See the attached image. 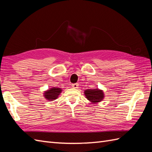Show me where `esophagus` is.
<instances>
[{"instance_id": "obj_1", "label": "esophagus", "mask_w": 152, "mask_h": 152, "mask_svg": "<svg viewBox=\"0 0 152 152\" xmlns=\"http://www.w3.org/2000/svg\"><path fill=\"white\" fill-rule=\"evenodd\" d=\"M78 87H79V85L77 83H74L72 85V87L75 88H78Z\"/></svg>"}]
</instances>
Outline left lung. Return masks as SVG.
Here are the masks:
<instances>
[{
	"mask_svg": "<svg viewBox=\"0 0 152 152\" xmlns=\"http://www.w3.org/2000/svg\"><path fill=\"white\" fill-rule=\"evenodd\" d=\"M84 94L86 98L92 104H96L102 102L104 98L103 91L99 88L87 89L84 91Z\"/></svg>",
	"mask_w": 152,
	"mask_h": 152,
	"instance_id": "obj_1",
	"label": "left lung"
}]
</instances>
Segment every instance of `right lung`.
I'll use <instances>...</instances> for the list:
<instances>
[{
	"instance_id": "obj_1",
	"label": "right lung",
	"mask_w": 152,
	"mask_h": 152,
	"mask_svg": "<svg viewBox=\"0 0 152 152\" xmlns=\"http://www.w3.org/2000/svg\"><path fill=\"white\" fill-rule=\"evenodd\" d=\"M62 90L61 88H58L56 87L50 88L48 90L44 91V98L49 101H53L56 99L59 95L61 94Z\"/></svg>"
}]
</instances>
